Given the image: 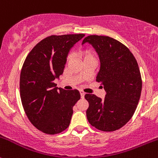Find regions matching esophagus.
Returning <instances> with one entry per match:
<instances>
[{
  "label": "esophagus",
  "mask_w": 158,
  "mask_h": 158,
  "mask_svg": "<svg viewBox=\"0 0 158 158\" xmlns=\"http://www.w3.org/2000/svg\"><path fill=\"white\" fill-rule=\"evenodd\" d=\"M79 93H80V96L82 99H83L84 96H85V93L83 91H79Z\"/></svg>",
  "instance_id": "obj_1"
}]
</instances>
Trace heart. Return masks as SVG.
<instances>
[{"mask_svg": "<svg viewBox=\"0 0 158 158\" xmlns=\"http://www.w3.org/2000/svg\"><path fill=\"white\" fill-rule=\"evenodd\" d=\"M78 56L82 59V61L89 60V59H96V55L93 50L89 48H85V49H81L78 52ZM70 60L69 57H67L66 62H69Z\"/></svg>", "mask_w": 158, "mask_h": 158, "instance_id": "obj_1", "label": "heart"}]
</instances>
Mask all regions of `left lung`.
<instances>
[{
  "instance_id": "left-lung-1",
  "label": "left lung",
  "mask_w": 158,
  "mask_h": 158,
  "mask_svg": "<svg viewBox=\"0 0 158 158\" xmlns=\"http://www.w3.org/2000/svg\"><path fill=\"white\" fill-rule=\"evenodd\" d=\"M85 42L99 55L100 69L96 81L106 92L104 99L85 95L89 102L87 120L99 131H116L131 120L139 102L142 80L138 64L129 48L114 38L89 35L82 41Z\"/></svg>"
}]
</instances>
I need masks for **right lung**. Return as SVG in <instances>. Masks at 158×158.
<instances>
[{"mask_svg": "<svg viewBox=\"0 0 158 158\" xmlns=\"http://www.w3.org/2000/svg\"><path fill=\"white\" fill-rule=\"evenodd\" d=\"M84 34L51 35L38 42L24 60L20 75V95L31 123L47 134L69 126L73 106L80 99L77 89L56 87L63 73L69 52Z\"/></svg>", "mask_w": 158, "mask_h": 158, "instance_id": "obj_1", "label": "right lung"}]
</instances>
